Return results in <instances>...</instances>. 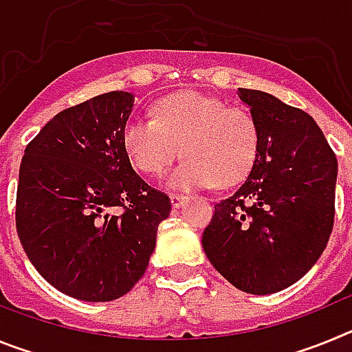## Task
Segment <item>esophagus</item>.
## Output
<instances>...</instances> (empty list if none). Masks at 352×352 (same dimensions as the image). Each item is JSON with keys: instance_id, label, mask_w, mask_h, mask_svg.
Here are the masks:
<instances>
[{"instance_id": "34e87169", "label": "esophagus", "mask_w": 352, "mask_h": 352, "mask_svg": "<svg viewBox=\"0 0 352 352\" xmlns=\"http://www.w3.org/2000/svg\"><path fill=\"white\" fill-rule=\"evenodd\" d=\"M185 195L170 194V204H173V208H182L183 203H185Z\"/></svg>"}]
</instances>
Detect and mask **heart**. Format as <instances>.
Masks as SVG:
<instances>
[{
    "label": "heart",
    "mask_w": 352,
    "mask_h": 352,
    "mask_svg": "<svg viewBox=\"0 0 352 352\" xmlns=\"http://www.w3.org/2000/svg\"><path fill=\"white\" fill-rule=\"evenodd\" d=\"M121 139L132 166L148 176H160L178 155L185 157L169 176V186L179 190L241 182L259 149L248 111L195 89L164 96L153 118H130Z\"/></svg>",
    "instance_id": "1"
}]
</instances>
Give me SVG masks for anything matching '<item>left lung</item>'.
I'll return each instance as SVG.
<instances>
[{"label":"left lung","mask_w":352,"mask_h":352,"mask_svg":"<svg viewBox=\"0 0 352 352\" xmlns=\"http://www.w3.org/2000/svg\"><path fill=\"white\" fill-rule=\"evenodd\" d=\"M259 129L250 174L214 206L203 232L213 268L239 291L273 294L321 257L335 219L337 157L312 116L270 93L238 88Z\"/></svg>","instance_id":"left-lung-1"}]
</instances>
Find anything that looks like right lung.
Returning <instances> with one entry per match:
<instances>
[{"mask_svg": "<svg viewBox=\"0 0 352 352\" xmlns=\"http://www.w3.org/2000/svg\"><path fill=\"white\" fill-rule=\"evenodd\" d=\"M133 95L111 91L56 114L24 149L15 226L28 259L58 291L113 301L138 284L170 213L133 170L123 126Z\"/></svg>", "mask_w": 352, "mask_h": 352, "instance_id": "right-lung-1", "label": "right lung"}]
</instances>
